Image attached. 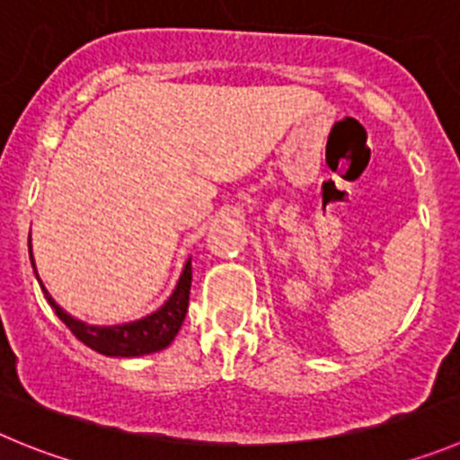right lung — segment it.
<instances>
[{
  "label": "right lung",
  "instance_id": "obj_1",
  "mask_svg": "<svg viewBox=\"0 0 460 460\" xmlns=\"http://www.w3.org/2000/svg\"><path fill=\"white\" fill-rule=\"evenodd\" d=\"M29 247H31V244H29ZM190 281L192 268L190 261H188L186 268H183L181 272V279H179L177 283V288H174L170 299H167L158 311L143 317V320L128 322V324H118V327H93V324L75 320V317L67 315V313L51 299V295L47 293L42 283L40 286L47 302H49L51 308L56 311V315L61 317V320L66 322V327L70 329L84 345H88L90 349L100 351V354L106 356H143L165 349V347L174 341V336H177L179 329H181L183 320H186L188 302H190Z\"/></svg>",
  "mask_w": 460,
  "mask_h": 460
}]
</instances>
